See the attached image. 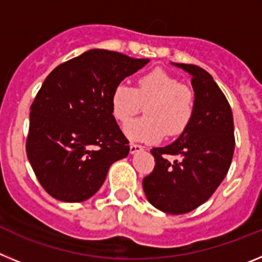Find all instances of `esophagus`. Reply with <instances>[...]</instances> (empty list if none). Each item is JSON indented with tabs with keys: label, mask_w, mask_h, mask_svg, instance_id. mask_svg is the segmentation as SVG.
<instances>
[{
	"label": "esophagus",
	"mask_w": 262,
	"mask_h": 262,
	"mask_svg": "<svg viewBox=\"0 0 262 262\" xmlns=\"http://www.w3.org/2000/svg\"><path fill=\"white\" fill-rule=\"evenodd\" d=\"M144 149V147L140 144H135V143H133V144L129 145V154H136V152H140Z\"/></svg>",
	"instance_id": "obj_1"
}]
</instances>
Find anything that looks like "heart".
<instances>
[{
    "label": "heart",
    "mask_w": 262,
    "mask_h": 262,
    "mask_svg": "<svg viewBox=\"0 0 262 262\" xmlns=\"http://www.w3.org/2000/svg\"><path fill=\"white\" fill-rule=\"evenodd\" d=\"M145 105L144 118L124 126V134L133 140L156 143L165 136L181 135L190 126L195 111L193 90L164 69H154L139 76L135 88L118 84L110 96L114 119L126 123Z\"/></svg>",
    "instance_id": "1"
}]
</instances>
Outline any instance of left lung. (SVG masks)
<instances>
[{
    "label": "left lung",
    "mask_w": 262,
    "mask_h": 262,
    "mask_svg": "<svg viewBox=\"0 0 262 262\" xmlns=\"http://www.w3.org/2000/svg\"><path fill=\"white\" fill-rule=\"evenodd\" d=\"M174 66L191 75L194 118L176 142L152 148L156 164L143 178V189L156 209L178 215L205 203L222 184L232 161L235 135L230 103L209 72L191 64Z\"/></svg>",
    "instance_id": "1"
}]
</instances>
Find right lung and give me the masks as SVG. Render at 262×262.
<instances>
[{"instance_id": "right-lung-1", "label": "right lung", "mask_w": 262, "mask_h": 262, "mask_svg": "<svg viewBox=\"0 0 262 262\" xmlns=\"http://www.w3.org/2000/svg\"><path fill=\"white\" fill-rule=\"evenodd\" d=\"M149 59L90 50L51 72L30 113L26 154L38 181L62 202H82L98 191L128 140L110 110L111 92Z\"/></svg>"}]
</instances>
